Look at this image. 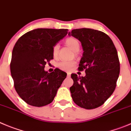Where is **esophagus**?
Instances as JSON below:
<instances>
[{
	"label": "esophagus",
	"instance_id": "esophagus-1",
	"mask_svg": "<svg viewBox=\"0 0 131 131\" xmlns=\"http://www.w3.org/2000/svg\"><path fill=\"white\" fill-rule=\"evenodd\" d=\"M70 73H68V74H67V78H70Z\"/></svg>",
	"mask_w": 131,
	"mask_h": 131
}]
</instances>
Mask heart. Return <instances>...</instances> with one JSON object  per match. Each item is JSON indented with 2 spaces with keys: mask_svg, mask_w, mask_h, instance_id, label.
Here are the masks:
<instances>
[{
  "mask_svg": "<svg viewBox=\"0 0 131 131\" xmlns=\"http://www.w3.org/2000/svg\"><path fill=\"white\" fill-rule=\"evenodd\" d=\"M66 44L69 46L74 52H78L80 49V45L79 42L74 37H69L66 39ZM59 45L56 43L53 45L52 48V54L54 57H57L59 53ZM75 64V61L70 60V61H62L57 63V67L59 69L62 70L63 71L69 72L71 70Z\"/></svg>",
  "mask_w": 131,
  "mask_h": 131,
  "instance_id": "heart-1",
  "label": "heart"
}]
</instances>
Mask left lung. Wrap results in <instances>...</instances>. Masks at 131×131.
Returning <instances> with one entry per match:
<instances>
[{
    "label": "left lung",
    "mask_w": 131,
    "mask_h": 131,
    "mask_svg": "<svg viewBox=\"0 0 131 131\" xmlns=\"http://www.w3.org/2000/svg\"><path fill=\"white\" fill-rule=\"evenodd\" d=\"M68 35L78 39L83 49L78 70L86 75L72 74L74 84L70 88L75 104L85 109L102 105L116 86L120 64L116 48L111 38L103 31L90 28L72 30Z\"/></svg>",
    "instance_id": "8db88e82"
}]
</instances>
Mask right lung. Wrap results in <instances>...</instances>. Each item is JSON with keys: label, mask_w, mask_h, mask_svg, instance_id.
<instances>
[{"label": "right lung", "mask_w": 131, "mask_h": 131, "mask_svg": "<svg viewBox=\"0 0 131 131\" xmlns=\"http://www.w3.org/2000/svg\"><path fill=\"white\" fill-rule=\"evenodd\" d=\"M67 29L38 28L19 38L13 49L10 70L14 86L27 104L43 107L53 101L67 77L58 68L45 71V64L53 59L52 48L68 34Z\"/></svg>", "instance_id": "add662e5"}]
</instances>
